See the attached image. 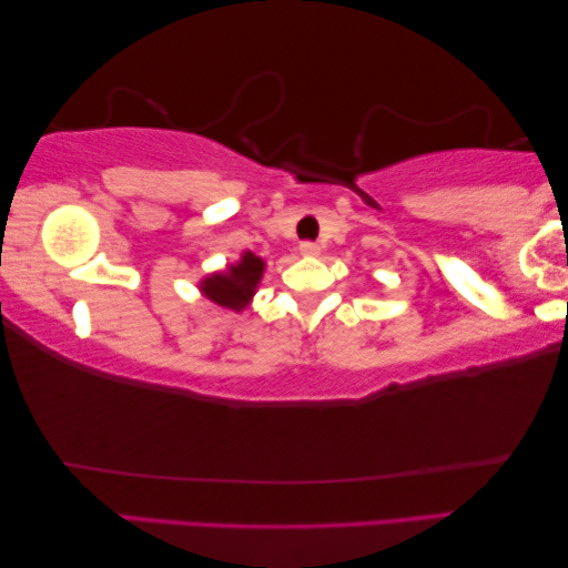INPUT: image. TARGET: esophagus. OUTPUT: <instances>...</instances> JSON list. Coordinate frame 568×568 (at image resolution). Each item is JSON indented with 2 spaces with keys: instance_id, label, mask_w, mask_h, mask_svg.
Wrapping results in <instances>:
<instances>
[{
  "instance_id": "34e87169",
  "label": "esophagus",
  "mask_w": 568,
  "mask_h": 568,
  "mask_svg": "<svg viewBox=\"0 0 568 568\" xmlns=\"http://www.w3.org/2000/svg\"><path fill=\"white\" fill-rule=\"evenodd\" d=\"M300 254L302 256H320V246L312 244V241H304V244L300 246Z\"/></svg>"
}]
</instances>
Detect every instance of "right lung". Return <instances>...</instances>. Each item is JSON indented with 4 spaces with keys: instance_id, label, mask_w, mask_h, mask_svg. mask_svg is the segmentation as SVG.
<instances>
[{
    "instance_id": "obj_1",
    "label": "right lung",
    "mask_w": 568,
    "mask_h": 568,
    "mask_svg": "<svg viewBox=\"0 0 568 568\" xmlns=\"http://www.w3.org/2000/svg\"><path fill=\"white\" fill-rule=\"evenodd\" d=\"M264 268L266 262L262 256L244 251L239 262L226 264L219 272L203 276L199 282V292L209 302L223 306V310L244 312L251 300H254L258 284H262Z\"/></svg>"
}]
</instances>
